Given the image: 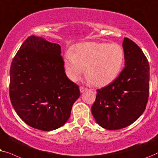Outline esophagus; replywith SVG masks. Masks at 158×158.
Returning <instances> with one entry per match:
<instances>
[{
  "label": "esophagus",
  "instance_id": "34e87169",
  "mask_svg": "<svg viewBox=\"0 0 158 158\" xmlns=\"http://www.w3.org/2000/svg\"><path fill=\"white\" fill-rule=\"evenodd\" d=\"M79 89H80L81 93H82V92H84L86 91V90L87 89V88H86L85 87H79Z\"/></svg>",
  "mask_w": 158,
  "mask_h": 158
}]
</instances>
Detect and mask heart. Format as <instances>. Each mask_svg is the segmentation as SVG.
<instances>
[{
    "instance_id": "obj_1",
    "label": "heart",
    "mask_w": 158,
    "mask_h": 158,
    "mask_svg": "<svg viewBox=\"0 0 158 158\" xmlns=\"http://www.w3.org/2000/svg\"><path fill=\"white\" fill-rule=\"evenodd\" d=\"M125 54L117 44L86 43L77 45L75 52L69 50L64 64L71 80H79L82 73H87V80L99 87L112 82L121 72Z\"/></svg>"
}]
</instances>
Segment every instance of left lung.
Masks as SVG:
<instances>
[{
    "label": "left lung",
    "mask_w": 158,
    "mask_h": 158,
    "mask_svg": "<svg viewBox=\"0 0 158 158\" xmlns=\"http://www.w3.org/2000/svg\"><path fill=\"white\" fill-rule=\"evenodd\" d=\"M125 68L115 81L97 90L92 113L97 123L108 130L131 125L146 108L150 92V66L135 43L125 37L123 42Z\"/></svg>",
    "instance_id": "obj_1"
}]
</instances>
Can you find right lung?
Here are the masks:
<instances>
[{
    "label": "right lung",
    "instance_id": "add662e5",
    "mask_svg": "<svg viewBox=\"0 0 158 158\" xmlns=\"http://www.w3.org/2000/svg\"><path fill=\"white\" fill-rule=\"evenodd\" d=\"M60 45L31 35L12 60L9 94L17 115L29 127L49 131L64 126L80 96L66 75Z\"/></svg>",
    "mask_w": 158,
    "mask_h": 158
}]
</instances>
